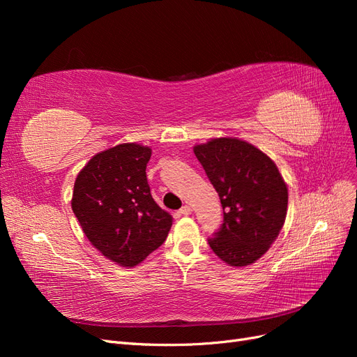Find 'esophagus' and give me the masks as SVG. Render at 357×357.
<instances>
[{
	"mask_svg": "<svg viewBox=\"0 0 357 357\" xmlns=\"http://www.w3.org/2000/svg\"><path fill=\"white\" fill-rule=\"evenodd\" d=\"M180 214H183V215H188V214H190L192 213V208L189 207V205H183V207L180 208V211H178Z\"/></svg>",
	"mask_w": 357,
	"mask_h": 357,
	"instance_id": "esophagus-1",
	"label": "esophagus"
}]
</instances>
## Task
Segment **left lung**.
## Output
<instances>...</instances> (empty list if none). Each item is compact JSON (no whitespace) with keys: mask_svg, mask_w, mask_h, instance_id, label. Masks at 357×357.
I'll list each match as a JSON object with an SVG mask.
<instances>
[{"mask_svg":"<svg viewBox=\"0 0 357 357\" xmlns=\"http://www.w3.org/2000/svg\"><path fill=\"white\" fill-rule=\"evenodd\" d=\"M223 207V223L208 238L231 266L266 253L287 213V186L274 162L238 138H214L193 149Z\"/></svg>","mask_w":357,"mask_h":357,"instance_id":"8db88e82","label":"left lung"}]
</instances>
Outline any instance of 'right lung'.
Instances as JSON below:
<instances>
[{"label": "right lung", "instance_id": "obj_1", "mask_svg": "<svg viewBox=\"0 0 357 357\" xmlns=\"http://www.w3.org/2000/svg\"><path fill=\"white\" fill-rule=\"evenodd\" d=\"M152 150L126 143L95 155L79 172L73 211L93 247L135 266L167 240L172 218L152 198L146 167Z\"/></svg>", "mask_w": 357, "mask_h": 357}]
</instances>
